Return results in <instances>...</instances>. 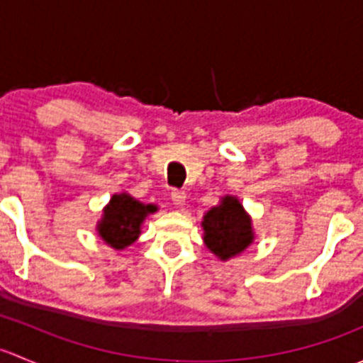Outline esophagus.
I'll return each instance as SVG.
<instances>
[{"mask_svg":"<svg viewBox=\"0 0 363 363\" xmlns=\"http://www.w3.org/2000/svg\"><path fill=\"white\" fill-rule=\"evenodd\" d=\"M172 202L175 205H182L186 202V193L181 191V189H172Z\"/></svg>","mask_w":363,"mask_h":363,"instance_id":"esophagus-1","label":"esophagus"}]
</instances>
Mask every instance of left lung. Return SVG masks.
Here are the masks:
<instances>
[{
  "label": "left lung",
  "mask_w": 363,
  "mask_h": 363,
  "mask_svg": "<svg viewBox=\"0 0 363 363\" xmlns=\"http://www.w3.org/2000/svg\"><path fill=\"white\" fill-rule=\"evenodd\" d=\"M202 226L205 246L221 259L239 255L252 242L251 219L233 196H226L221 205L212 207L205 214Z\"/></svg>",
  "instance_id": "left-lung-1"
}]
</instances>
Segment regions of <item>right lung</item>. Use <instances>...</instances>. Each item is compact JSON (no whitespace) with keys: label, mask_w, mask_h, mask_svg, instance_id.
Segmentation results:
<instances>
[{"label":"right lung","mask_w":363,"mask_h":363,"mask_svg":"<svg viewBox=\"0 0 363 363\" xmlns=\"http://www.w3.org/2000/svg\"><path fill=\"white\" fill-rule=\"evenodd\" d=\"M155 211V205H144L130 195H113L98 225V233L113 250H124L137 240L142 221Z\"/></svg>","instance_id":"right-lung-1"}]
</instances>
